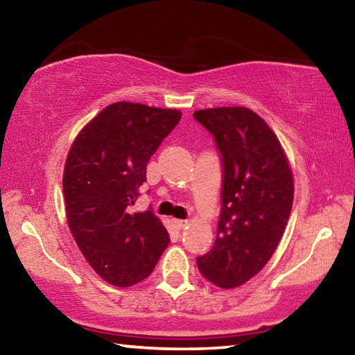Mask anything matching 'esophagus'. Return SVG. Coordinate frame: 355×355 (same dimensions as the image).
Returning <instances> with one entry per match:
<instances>
[{"instance_id": "34e87169", "label": "esophagus", "mask_w": 355, "mask_h": 355, "mask_svg": "<svg viewBox=\"0 0 355 355\" xmlns=\"http://www.w3.org/2000/svg\"><path fill=\"white\" fill-rule=\"evenodd\" d=\"M173 224H175L180 228V230H182V228L188 225V220H186V219H173Z\"/></svg>"}]
</instances>
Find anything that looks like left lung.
I'll return each mask as SVG.
<instances>
[{
    "mask_svg": "<svg viewBox=\"0 0 355 355\" xmlns=\"http://www.w3.org/2000/svg\"><path fill=\"white\" fill-rule=\"evenodd\" d=\"M213 135L222 161V207L213 249L197 268L219 288H236L277 249L293 207V173L277 136L248 107L194 112Z\"/></svg>",
    "mask_w": 355,
    "mask_h": 355,
    "instance_id": "8db88e82",
    "label": "left lung"
}]
</instances>
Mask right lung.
Returning <instances> with one entry per match:
<instances>
[{
    "label": "right lung",
    "mask_w": 355,
    "mask_h": 355,
    "mask_svg": "<svg viewBox=\"0 0 355 355\" xmlns=\"http://www.w3.org/2000/svg\"><path fill=\"white\" fill-rule=\"evenodd\" d=\"M182 112L117 101L98 112L71 146L62 189L71 235L107 284L131 286L147 279L169 245L152 208L133 207L147 182V163Z\"/></svg>",
    "instance_id": "add662e5"
}]
</instances>
